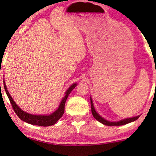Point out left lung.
Masks as SVG:
<instances>
[{
	"mask_svg": "<svg viewBox=\"0 0 156 156\" xmlns=\"http://www.w3.org/2000/svg\"><path fill=\"white\" fill-rule=\"evenodd\" d=\"M90 101H91V109H92V115L95 119L98 120V122L102 123V124L105 125H108V126H119V125H126L128 124V123L132 122H134L137 119H139L140 115L136 116V117H130V118H126V119H122L121 120L117 121V122H111L107 120V119H104L103 117H102L98 112H96V110L94 109V104H93V101L92 98L90 97Z\"/></svg>",
	"mask_w": 156,
	"mask_h": 156,
	"instance_id": "obj_1",
	"label": "left lung"
}]
</instances>
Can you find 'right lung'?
Returning <instances> with one entry per match:
<instances>
[{
    "label": "right lung",
    "mask_w": 156,
    "mask_h": 156,
    "mask_svg": "<svg viewBox=\"0 0 156 156\" xmlns=\"http://www.w3.org/2000/svg\"><path fill=\"white\" fill-rule=\"evenodd\" d=\"M3 86H4L5 91H6L7 96H8L9 99L11 104L12 105V108H13L14 111H15L16 114L18 116L20 119H22L23 121L26 122L27 123H29L31 125L47 127L55 124L57 122V121L62 117L64 112V105H65L66 101H67L68 96L70 94V92H72L73 89L77 86V83H73L69 87V89L66 91L65 95L62 98L58 108L54 112L49 114V115H39H39H36V114H29V113L24 112V111L20 108L18 105L16 104L13 98L10 95L9 92H8V89L6 88V83H5L4 80H3Z\"/></svg>",
    "instance_id": "obj_1"
}]
</instances>
